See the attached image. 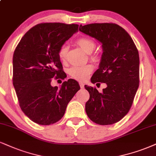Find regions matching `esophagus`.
<instances>
[{
	"instance_id": "esophagus-1",
	"label": "esophagus",
	"mask_w": 156,
	"mask_h": 156,
	"mask_svg": "<svg viewBox=\"0 0 156 156\" xmlns=\"http://www.w3.org/2000/svg\"><path fill=\"white\" fill-rule=\"evenodd\" d=\"M79 84H80V87H81V88H84V83H82V82H80V83H79Z\"/></svg>"
}]
</instances>
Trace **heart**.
Returning <instances> with one entry per match:
<instances>
[{
	"label": "heart",
	"instance_id": "heart-1",
	"mask_svg": "<svg viewBox=\"0 0 156 156\" xmlns=\"http://www.w3.org/2000/svg\"><path fill=\"white\" fill-rule=\"evenodd\" d=\"M76 43L81 47V48L87 53H91L95 48V43L91 38L87 37H81L76 40ZM67 52H68V46L63 45L59 49L58 56L61 61H65L66 58ZM91 58L94 61L98 60V57L97 55H93ZM93 66L90 64L85 66H74L71 67L69 69V74L71 77L79 81H85L87 80L89 76L93 72Z\"/></svg>",
	"mask_w": 156,
	"mask_h": 156
}]
</instances>
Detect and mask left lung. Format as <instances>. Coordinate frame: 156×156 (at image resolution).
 I'll use <instances>...</instances> for the list:
<instances>
[{
	"label": "left lung",
	"instance_id": "obj_1",
	"mask_svg": "<svg viewBox=\"0 0 156 156\" xmlns=\"http://www.w3.org/2000/svg\"><path fill=\"white\" fill-rule=\"evenodd\" d=\"M79 30L102 43L101 62L91 82L107 84L102 93L95 87L84 86L90 93L86 113L95 124H115L129 111L139 87L138 50L128 32L114 23L80 25Z\"/></svg>",
	"mask_w": 156,
	"mask_h": 156
}]
</instances>
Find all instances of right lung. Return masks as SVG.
Listing matches in <instances>:
<instances>
[{
  "mask_svg": "<svg viewBox=\"0 0 156 156\" xmlns=\"http://www.w3.org/2000/svg\"><path fill=\"white\" fill-rule=\"evenodd\" d=\"M78 24L41 23L21 39L13 55V84L22 111L32 122L50 125L58 122L66 106L80 89L69 79L60 88L55 80L66 78L59 49L78 30Z\"/></svg>",
  "mask_w": 156,
  "mask_h": 156,
  "instance_id": "1",
  "label": "right lung"
}]
</instances>
